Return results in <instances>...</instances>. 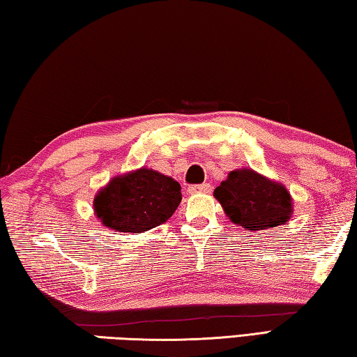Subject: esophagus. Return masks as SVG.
I'll return each instance as SVG.
<instances>
[{
	"mask_svg": "<svg viewBox=\"0 0 357 357\" xmlns=\"http://www.w3.org/2000/svg\"><path fill=\"white\" fill-rule=\"evenodd\" d=\"M211 190V186L208 183H202V185H191L188 191L190 192H208Z\"/></svg>",
	"mask_w": 357,
	"mask_h": 357,
	"instance_id": "esophagus-1",
	"label": "esophagus"
}]
</instances>
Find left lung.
Listing matches in <instances>:
<instances>
[{"label": "left lung", "instance_id": "obj_1", "mask_svg": "<svg viewBox=\"0 0 357 357\" xmlns=\"http://www.w3.org/2000/svg\"><path fill=\"white\" fill-rule=\"evenodd\" d=\"M215 197L230 221L248 230L280 226L293 211L289 191L251 169L230 172L226 182L215 190Z\"/></svg>", "mask_w": 357, "mask_h": 357}]
</instances>
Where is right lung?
<instances>
[{
    "instance_id": "obj_1",
    "label": "right lung",
    "mask_w": 357,
    "mask_h": 357,
    "mask_svg": "<svg viewBox=\"0 0 357 357\" xmlns=\"http://www.w3.org/2000/svg\"><path fill=\"white\" fill-rule=\"evenodd\" d=\"M180 201V185L174 178L142 167L112 178L97 195L93 210L106 227L141 234L166 222Z\"/></svg>"
}]
</instances>
